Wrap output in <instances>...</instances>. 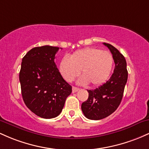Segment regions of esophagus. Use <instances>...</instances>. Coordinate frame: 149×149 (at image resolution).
I'll return each mask as SVG.
<instances>
[{
    "label": "esophagus",
    "instance_id": "esophagus-1",
    "mask_svg": "<svg viewBox=\"0 0 149 149\" xmlns=\"http://www.w3.org/2000/svg\"><path fill=\"white\" fill-rule=\"evenodd\" d=\"M79 90V88L75 87V86H72V93H75Z\"/></svg>",
    "mask_w": 149,
    "mask_h": 149
}]
</instances>
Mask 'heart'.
<instances>
[{"instance_id":"1","label":"heart","mask_w":149,"mask_h":149,"mask_svg":"<svg viewBox=\"0 0 149 149\" xmlns=\"http://www.w3.org/2000/svg\"><path fill=\"white\" fill-rule=\"evenodd\" d=\"M113 65V58L108 51L86 48L78 50L70 56H64L59 65V71L65 81H73L81 72L78 82L99 86L108 80Z\"/></svg>"}]
</instances>
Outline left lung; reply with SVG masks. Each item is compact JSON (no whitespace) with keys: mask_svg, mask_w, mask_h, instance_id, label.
<instances>
[{"mask_svg":"<svg viewBox=\"0 0 149 149\" xmlns=\"http://www.w3.org/2000/svg\"><path fill=\"white\" fill-rule=\"evenodd\" d=\"M113 55L115 69L109 79L93 90H87V101L81 104V111L86 118L98 120L109 116L116 111L121 103L128 72L125 57L117 48L109 43H103Z\"/></svg>","mask_w":149,"mask_h":149,"instance_id":"obj_1","label":"left lung"}]
</instances>
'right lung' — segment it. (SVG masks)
I'll return each mask as SVG.
<instances>
[{
  "label": "right lung",
  "instance_id": "right-lung-1",
  "mask_svg": "<svg viewBox=\"0 0 149 149\" xmlns=\"http://www.w3.org/2000/svg\"><path fill=\"white\" fill-rule=\"evenodd\" d=\"M58 50L51 46L33 48L22 58L19 72L25 105L37 116L46 119L61 114L72 93V86L61 76L54 61Z\"/></svg>",
  "mask_w": 149,
  "mask_h": 149
}]
</instances>
